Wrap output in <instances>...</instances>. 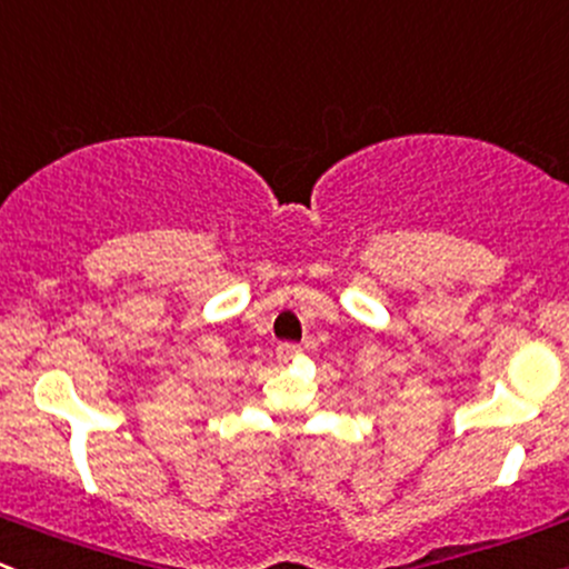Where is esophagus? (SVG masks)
I'll list each match as a JSON object with an SVG mask.
<instances>
[{
  "instance_id": "1",
  "label": "esophagus",
  "mask_w": 569,
  "mask_h": 569,
  "mask_svg": "<svg viewBox=\"0 0 569 569\" xmlns=\"http://www.w3.org/2000/svg\"><path fill=\"white\" fill-rule=\"evenodd\" d=\"M296 356H298L296 345L282 342V345H279V348H277V359L282 361V365H287V361H292V359H296Z\"/></svg>"
}]
</instances>
